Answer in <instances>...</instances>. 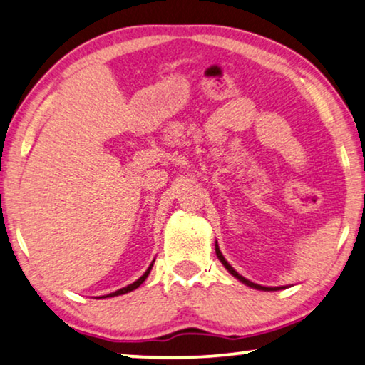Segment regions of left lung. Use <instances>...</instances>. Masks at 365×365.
<instances>
[{
  "instance_id": "obj_1",
  "label": "left lung",
  "mask_w": 365,
  "mask_h": 365,
  "mask_svg": "<svg viewBox=\"0 0 365 365\" xmlns=\"http://www.w3.org/2000/svg\"><path fill=\"white\" fill-rule=\"evenodd\" d=\"M215 251H217V256H218V259L222 261V264L225 266V268L228 269V273L230 274H233L236 279H240L241 283L243 284H246V286H250V287H255V289H259V291H278V289H283L284 286H279V287H268V286H261V284H256V283H251L250 279H246V278H243V276L241 274H238L236 273V271L232 268V266H230V263L227 259H225V256L222 255V251H220V248H218V243H215Z\"/></svg>"
}]
</instances>
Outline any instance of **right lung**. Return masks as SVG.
I'll return each mask as SVG.
<instances>
[{"label": "right lung", "mask_w": 365, "mask_h": 365, "mask_svg": "<svg viewBox=\"0 0 365 365\" xmlns=\"http://www.w3.org/2000/svg\"><path fill=\"white\" fill-rule=\"evenodd\" d=\"M155 261V259H153ZM153 261H152V264L148 266V269L145 271V273H143L140 278H138L135 283H132V284H129V286H125V287H122V289H119V291H115V292H110V294H107V296H102V297H112V296H120V294H125V292H130V291H133V289H137L138 286H140L143 281L147 279V276H148V273H150V269H152V266H153Z\"/></svg>", "instance_id": "obj_1"}]
</instances>
